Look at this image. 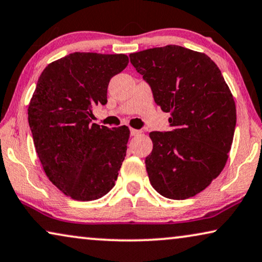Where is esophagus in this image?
Returning <instances> with one entry per match:
<instances>
[{
    "mask_svg": "<svg viewBox=\"0 0 262 262\" xmlns=\"http://www.w3.org/2000/svg\"><path fill=\"white\" fill-rule=\"evenodd\" d=\"M130 134H131V136H139L140 134H142V131L140 130H136V128H130Z\"/></svg>",
    "mask_w": 262,
    "mask_h": 262,
    "instance_id": "34e87169",
    "label": "esophagus"
}]
</instances>
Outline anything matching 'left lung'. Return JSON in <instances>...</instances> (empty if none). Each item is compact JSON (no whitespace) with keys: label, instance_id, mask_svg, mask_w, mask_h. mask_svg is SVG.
<instances>
[{"label":"left lung","instance_id":"8db88e82","mask_svg":"<svg viewBox=\"0 0 262 262\" xmlns=\"http://www.w3.org/2000/svg\"><path fill=\"white\" fill-rule=\"evenodd\" d=\"M155 103L170 112L171 131L150 132V183L162 196L184 200L204 190L225 168L236 125L233 94L204 53L168 45L130 54Z\"/></svg>","mask_w":262,"mask_h":262}]
</instances>
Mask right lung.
<instances>
[{
    "label": "right lung",
    "instance_id": "add662e5",
    "mask_svg": "<svg viewBox=\"0 0 262 262\" xmlns=\"http://www.w3.org/2000/svg\"><path fill=\"white\" fill-rule=\"evenodd\" d=\"M125 54L75 52L49 63L28 106L34 145L47 177L66 196L93 201L115 187L130 130L92 123V108L107 103L112 77Z\"/></svg>",
    "mask_w": 262,
    "mask_h": 262
}]
</instances>
